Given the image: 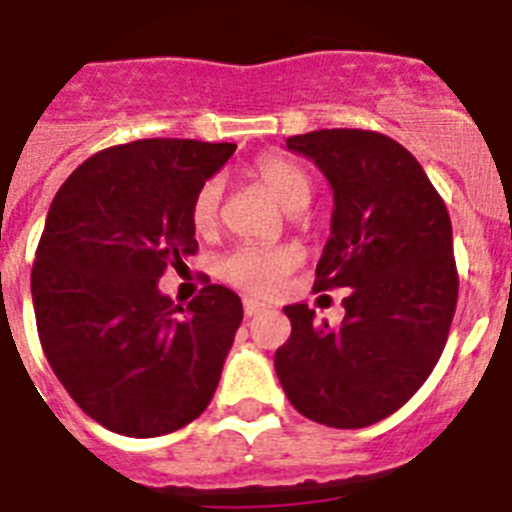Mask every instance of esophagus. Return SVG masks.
Returning <instances> with one entry per match:
<instances>
[{"label": "esophagus", "instance_id": "esophagus-1", "mask_svg": "<svg viewBox=\"0 0 512 512\" xmlns=\"http://www.w3.org/2000/svg\"><path fill=\"white\" fill-rule=\"evenodd\" d=\"M265 310H268V305H265V302H260V299H252V297H244V315H247V318L265 313Z\"/></svg>", "mask_w": 512, "mask_h": 512}]
</instances>
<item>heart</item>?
Here are the masks:
<instances>
[{"mask_svg":"<svg viewBox=\"0 0 512 512\" xmlns=\"http://www.w3.org/2000/svg\"><path fill=\"white\" fill-rule=\"evenodd\" d=\"M252 173L263 181L273 197L286 210H299L310 199V176L302 165L284 155H263L255 162ZM223 181L207 178L191 199L189 218L197 234H213L220 218ZM302 265V249L297 244H239L218 260V276L226 284L257 294L273 297L286 286V278Z\"/></svg>","mask_w":512,"mask_h":512,"instance_id":"heart-1","label":"heart"}]
</instances>
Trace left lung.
<instances>
[{"mask_svg": "<svg viewBox=\"0 0 512 512\" xmlns=\"http://www.w3.org/2000/svg\"><path fill=\"white\" fill-rule=\"evenodd\" d=\"M334 189L331 239L315 292L350 289L342 326L289 305L292 336L276 373L299 413L334 429H363L400 410L431 376L458 305L450 213L410 152L360 128L286 139Z\"/></svg>", "mask_w": 512, "mask_h": 512, "instance_id": "obj_1", "label": "left lung"}]
</instances>
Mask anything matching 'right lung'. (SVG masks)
I'll return each instance as SVG.
<instances>
[{
	"label": "right lung",
	"mask_w": 512,
	"mask_h": 512,
	"mask_svg": "<svg viewBox=\"0 0 512 512\" xmlns=\"http://www.w3.org/2000/svg\"><path fill=\"white\" fill-rule=\"evenodd\" d=\"M236 144L139 139L81 162L49 207L31 270L41 350L83 413L162 436L205 413L244 318L207 281L173 305L157 281L197 255L189 207Z\"/></svg>",
	"instance_id": "right-lung-1"
}]
</instances>
